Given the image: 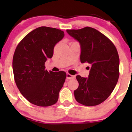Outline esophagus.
Listing matches in <instances>:
<instances>
[{
    "label": "esophagus",
    "instance_id": "obj_1",
    "mask_svg": "<svg viewBox=\"0 0 132 132\" xmlns=\"http://www.w3.org/2000/svg\"><path fill=\"white\" fill-rule=\"evenodd\" d=\"M75 78V76L71 75L69 73H67V75H66V78H67L68 79H74Z\"/></svg>",
    "mask_w": 132,
    "mask_h": 132
}]
</instances>
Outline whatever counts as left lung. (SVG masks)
Returning <instances> with one entry per match:
<instances>
[{
    "instance_id": "8db88e82",
    "label": "left lung",
    "mask_w": 132,
    "mask_h": 132,
    "mask_svg": "<svg viewBox=\"0 0 132 132\" xmlns=\"http://www.w3.org/2000/svg\"><path fill=\"white\" fill-rule=\"evenodd\" d=\"M66 31L81 45V63L91 66L88 78L76 76L79 87L74 91L75 99L86 106L99 105L109 97L119 79L116 47L106 36L91 27Z\"/></svg>"
}]
</instances>
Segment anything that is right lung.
Wrapping results in <instances>:
<instances>
[{"instance_id": "1", "label": "right lung", "mask_w": 132, "mask_h": 132, "mask_svg": "<svg viewBox=\"0 0 132 132\" xmlns=\"http://www.w3.org/2000/svg\"><path fill=\"white\" fill-rule=\"evenodd\" d=\"M64 31L41 27L27 34L18 44L13 57L15 82L20 92L30 103L40 107L56 104L66 73L45 69V63L53 55L55 45Z\"/></svg>"}]
</instances>
